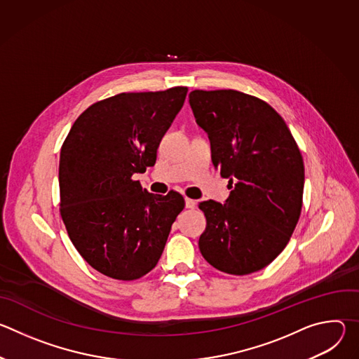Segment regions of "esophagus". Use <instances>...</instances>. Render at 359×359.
Listing matches in <instances>:
<instances>
[{"label":"esophagus","instance_id":"esophagus-1","mask_svg":"<svg viewBox=\"0 0 359 359\" xmlns=\"http://www.w3.org/2000/svg\"><path fill=\"white\" fill-rule=\"evenodd\" d=\"M184 203H186V209H194L196 208V200H193V198H189V197H186L184 198Z\"/></svg>","mask_w":359,"mask_h":359}]
</instances>
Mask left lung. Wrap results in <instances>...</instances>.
Returning <instances> with one entry per match:
<instances>
[{"label": "left lung", "instance_id": "left-lung-1", "mask_svg": "<svg viewBox=\"0 0 359 359\" xmlns=\"http://www.w3.org/2000/svg\"><path fill=\"white\" fill-rule=\"evenodd\" d=\"M197 125L231 189L224 204L201 201L200 252L215 269L245 276L285 248L302 208L304 162L284 119L267 102L233 89L191 90Z\"/></svg>", "mask_w": 359, "mask_h": 359}]
</instances>
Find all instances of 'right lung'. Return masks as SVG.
I'll list each match as a JSON object with an SVG mask.
<instances>
[{
    "instance_id": "1",
    "label": "right lung",
    "mask_w": 359,
    "mask_h": 359,
    "mask_svg": "<svg viewBox=\"0 0 359 359\" xmlns=\"http://www.w3.org/2000/svg\"><path fill=\"white\" fill-rule=\"evenodd\" d=\"M186 95L175 86L99 100L61 147V217L83 260L107 277L132 281L155 269L184 208L182 194L149 193L133 175L155 165Z\"/></svg>"
}]
</instances>
